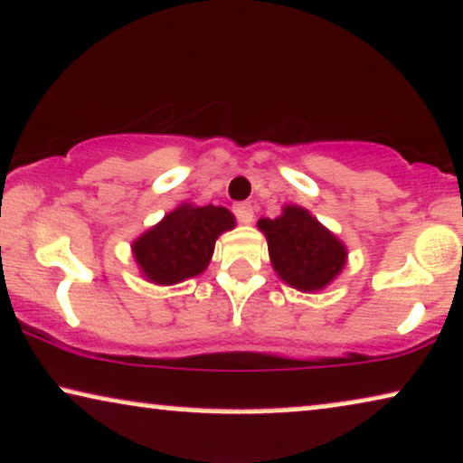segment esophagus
<instances>
[{
    "instance_id": "1",
    "label": "esophagus",
    "mask_w": 463,
    "mask_h": 463,
    "mask_svg": "<svg viewBox=\"0 0 463 463\" xmlns=\"http://www.w3.org/2000/svg\"><path fill=\"white\" fill-rule=\"evenodd\" d=\"M232 211H235L237 220L241 222V224H250V222L254 220V207L250 203H239L232 207Z\"/></svg>"
}]
</instances>
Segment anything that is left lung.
I'll use <instances>...</instances> for the list:
<instances>
[{
	"label": "left lung",
	"mask_w": 463,
	"mask_h": 463,
	"mask_svg": "<svg viewBox=\"0 0 463 463\" xmlns=\"http://www.w3.org/2000/svg\"><path fill=\"white\" fill-rule=\"evenodd\" d=\"M256 226L267 239L276 276L298 291H323L347 265V246L299 204H285L280 215L260 217Z\"/></svg>",
	"instance_id": "8db88e82"
}]
</instances>
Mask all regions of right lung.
I'll use <instances>...</instances> for the list:
<instances>
[{
    "instance_id": "add662e5",
    "label": "right lung",
    "mask_w": 463,
    "mask_h": 463,
    "mask_svg": "<svg viewBox=\"0 0 463 463\" xmlns=\"http://www.w3.org/2000/svg\"><path fill=\"white\" fill-rule=\"evenodd\" d=\"M235 226V215L226 207L181 203L133 239V260L144 280L159 287L178 285L207 269L217 237Z\"/></svg>"
}]
</instances>
